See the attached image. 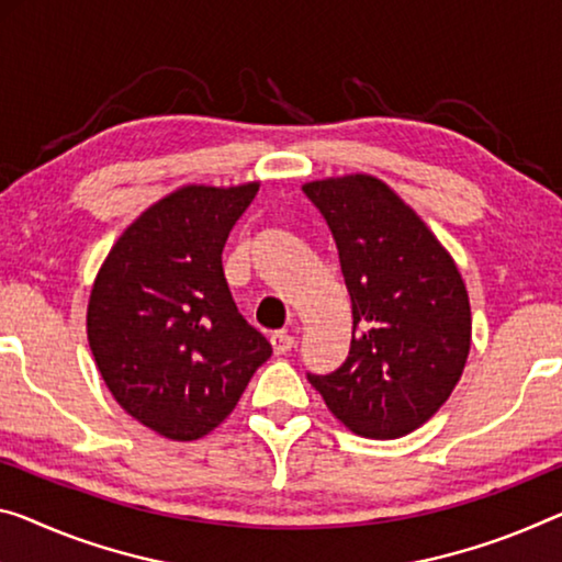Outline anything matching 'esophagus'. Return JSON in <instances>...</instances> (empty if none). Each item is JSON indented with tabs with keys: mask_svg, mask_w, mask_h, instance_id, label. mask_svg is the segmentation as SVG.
Here are the masks:
<instances>
[{
	"mask_svg": "<svg viewBox=\"0 0 562 562\" xmlns=\"http://www.w3.org/2000/svg\"><path fill=\"white\" fill-rule=\"evenodd\" d=\"M271 344H273V351L279 353H286V351H291L293 349V344H296V339H293V334H289V331H273L271 334Z\"/></svg>",
	"mask_w": 562,
	"mask_h": 562,
	"instance_id": "obj_1",
	"label": "esophagus"
}]
</instances>
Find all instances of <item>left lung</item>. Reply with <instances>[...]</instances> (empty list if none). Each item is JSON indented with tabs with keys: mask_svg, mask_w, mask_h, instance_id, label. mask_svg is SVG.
I'll return each instance as SVG.
<instances>
[{
	"mask_svg": "<svg viewBox=\"0 0 562 562\" xmlns=\"http://www.w3.org/2000/svg\"><path fill=\"white\" fill-rule=\"evenodd\" d=\"M304 193L334 233L353 316L347 361L308 382L353 435H409L450 400L468 364L472 314L462 273L379 178L311 180Z\"/></svg>",
	"mask_w": 562,
	"mask_h": 562,
	"instance_id": "1",
	"label": "left lung"
}]
</instances>
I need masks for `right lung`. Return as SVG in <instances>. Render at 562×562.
<instances>
[{"mask_svg":"<svg viewBox=\"0 0 562 562\" xmlns=\"http://www.w3.org/2000/svg\"><path fill=\"white\" fill-rule=\"evenodd\" d=\"M256 193L258 183L178 188L123 231L92 283L88 341L110 394L176 442L218 427L271 357L221 261Z\"/></svg>","mask_w":562,"mask_h":562,"instance_id":"1","label":"right lung"}]
</instances>
